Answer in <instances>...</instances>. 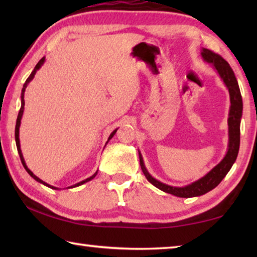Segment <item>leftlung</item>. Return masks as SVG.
<instances>
[{
	"instance_id": "obj_1",
	"label": "left lung",
	"mask_w": 257,
	"mask_h": 257,
	"mask_svg": "<svg viewBox=\"0 0 257 257\" xmlns=\"http://www.w3.org/2000/svg\"><path fill=\"white\" fill-rule=\"evenodd\" d=\"M202 58L204 61L211 63L215 70L219 73L221 79L223 80L224 85L227 86L230 95V111H229V118H228V125H229V144H228V152L223 160L215 165L212 170L206 173L205 176L202 177L201 179L193 182L188 186L185 187H173L165 185L163 182L156 180L155 178L152 177L149 171L146 170L144 161H143L142 154H139V162H141L142 171L144 173L146 179L149 180L152 185H154L156 188L161 189L164 193L175 195L177 197H196L201 196L208 193L213 188L222 181L223 178L227 176L230 169H231L232 164L237 159L238 151H239V144H240V119L242 115V99L240 89H239L238 81L236 79V76L232 71L231 67L225 61L222 56L214 53L207 49H202ZM139 152V151H138Z\"/></svg>"
}]
</instances>
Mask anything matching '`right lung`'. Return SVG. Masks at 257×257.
I'll return each mask as SVG.
<instances>
[{"mask_svg":"<svg viewBox=\"0 0 257 257\" xmlns=\"http://www.w3.org/2000/svg\"><path fill=\"white\" fill-rule=\"evenodd\" d=\"M45 62V58H42L41 60H40V62H38L37 64H36V67L34 68V70H33V72L30 73V76L27 78V80H26V82L24 84V87H23V90H21V107H20V111H19V113H18V118H17V123H16V132H15V136H16V144H17V149H18V153H19V156H20V160H21V163H23V165H24V168L26 169V171H27L30 176H32L35 180L36 181H38V182H41V184H43V185H45V186H47V187H50V188H52V189H59V188H56V187H53V186H50L49 184H46V182H44L43 180H41L40 178L38 177H36L34 175V173L29 170L28 169V167L27 165H26V162H25V160H24V156H23V153H21V149H20V141H19V128H20V123H21V118H23V114H24V108H25V99H24V95H25V90H26V88H27V85L29 84L30 81H32L33 79H34V77H35V75H36V71L38 70V69H40L42 66H43V63ZM116 130L118 129H115V130H113V133L110 135V137H108V139H107V142L110 141V139L114 136V134L116 133ZM106 142V143H107ZM97 175V171L94 173V175L92 176V177H89V178H87V179H85V180H82V181H80V182H78V184H76V185H73V186H71V187H68V188H73V187H78V186H80V185H82V184H85V182H87V181H89V180H92V179H94L95 178V176Z\"/></svg>","mask_w":257,"mask_h":257,"instance_id":"add662e5","label":"right lung"}]
</instances>
